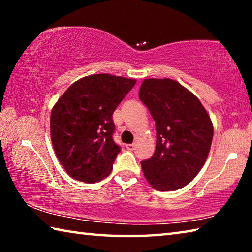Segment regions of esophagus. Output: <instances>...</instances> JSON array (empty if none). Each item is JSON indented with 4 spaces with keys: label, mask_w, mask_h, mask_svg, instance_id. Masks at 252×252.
Listing matches in <instances>:
<instances>
[{
    "label": "esophagus",
    "mask_w": 252,
    "mask_h": 252,
    "mask_svg": "<svg viewBox=\"0 0 252 252\" xmlns=\"http://www.w3.org/2000/svg\"><path fill=\"white\" fill-rule=\"evenodd\" d=\"M126 149L127 150H130V151H132V150H134V143H130V144H126Z\"/></svg>",
    "instance_id": "34e87169"
}]
</instances>
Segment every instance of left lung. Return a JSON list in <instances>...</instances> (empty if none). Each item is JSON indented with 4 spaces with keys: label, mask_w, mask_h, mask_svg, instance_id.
Wrapping results in <instances>:
<instances>
[{
    "label": "left lung",
    "mask_w": 252,
    "mask_h": 252,
    "mask_svg": "<svg viewBox=\"0 0 252 252\" xmlns=\"http://www.w3.org/2000/svg\"><path fill=\"white\" fill-rule=\"evenodd\" d=\"M139 97L156 122V151L141 161L144 177L159 191L193 180L210 151L213 126L201 102L171 79H146Z\"/></svg>",
    "instance_id": "obj_1"
}]
</instances>
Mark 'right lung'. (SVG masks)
<instances>
[{
    "label": "right lung",
    "mask_w": 252,
    "mask_h": 252,
    "mask_svg": "<svg viewBox=\"0 0 252 252\" xmlns=\"http://www.w3.org/2000/svg\"><path fill=\"white\" fill-rule=\"evenodd\" d=\"M133 79L93 74L63 93L51 112V140L60 163L75 180L108 177L121 148L113 141V112L135 85Z\"/></svg>",
    "instance_id": "1"
}]
</instances>
